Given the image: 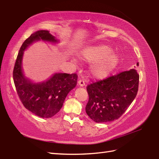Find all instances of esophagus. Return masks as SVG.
Returning a JSON list of instances; mask_svg holds the SVG:
<instances>
[{
  "instance_id": "esophagus-1",
  "label": "esophagus",
  "mask_w": 159,
  "mask_h": 159,
  "mask_svg": "<svg viewBox=\"0 0 159 159\" xmlns=\"http://www.w3.org/2000/svg\"><path fill=\"white\" fill-rule=\"evenodd\" d=\"M78 85H79L80 87H84L85 86V83L83 80L80 79L79 81H78Z\"/></svg>"
}]
</instances>
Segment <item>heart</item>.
<instances>
[{
    "label": "heart",
    "mask_w": 159,
    "mask_h": 159,
    "mask_svg": "<svg viewBox=\"0 0 159 159\" xmlns=\"http://www.w3.org/2000/svg\"><path fill=\"white\" fill-rule=\"evenodd\" d=\"M79 56L84 61L93 63L90 68V74L96 79H102L107 77L120 61L117 52L113 51L112 48L106 44L85 47L80 50Z\"/></svg>",
    "instance_id": "1"
}]
</instances>
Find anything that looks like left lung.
<instances>
[{"instance_id":"obj_1","label":"left lung","mask_w":159,"mask_h":159,"mask_svg":"<svg viewBox=\"0 0 159 159\" xmlns=\"http://www.w3.org/2000/svg\"><path fill=\"white\" fill-rule=\"evenodd\" d=\"M139 79L137 70L130 69L89 85L87 116L97 123L117 120L135 98Z\"/></svg>"}]
</instances>
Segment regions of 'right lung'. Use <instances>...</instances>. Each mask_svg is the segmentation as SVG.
Here are the masks:
<instances>
[{
    "mask_svg": "<svg viewBox=\"0 0 159 159\" xmlns=\"http://www.w3.org/2000/svg\"><path fill=\"white\" fill-rule=\"evenodd\" d=\"M38 41L57 43L59 41L48 31L40 30L31 35L20 48L13 69V77L20 100L26 109L43 118L53 117L59 112L71 90L76 87V74L55 73L46 80L35 83L26 77L22 70L24 52Z\"/></svg>",
    "mask_w": 159,
    "mask_h": 159,
    "instance_id": "1",
    "label": "right lung"
}]
</instances>
